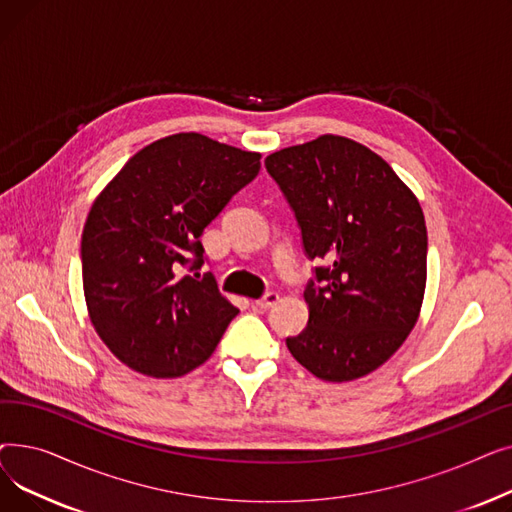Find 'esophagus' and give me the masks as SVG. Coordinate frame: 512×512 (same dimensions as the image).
Returning a JSON list of instances; mask_svg holds the SVG:
<instances>
[{
	"instance_id": "34e87169",
	"label": "esophagus",
	"mask_w": 512,
	"mask_h": 512,
	"mask_svg": "<svg viewBox=\"0 0 512 512\" xmlns=\"http://www.w3.org/2000/svg\"><path fill=\"white\" fill-rule=\"evenodd\" d=\"M278 301H280V294L278 292H265L261 299L255 301V307L261 309V311H267L270 307H274Z\"/></svg>"
}]
</instances>
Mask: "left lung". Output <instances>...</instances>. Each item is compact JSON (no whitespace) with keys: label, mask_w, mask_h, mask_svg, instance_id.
I'll return each mask as SVG.
<instances>
[{"label":"left lung","mask_w":512,"mask_h":512,"mask_svg":"<svg viewBox=\"0 0 512 512\" xmlns=\"http://www.w3.org/2000/svg\"><path fill=\"white\" fill-rule=\"evenodd\" d=\"M265 168L317 261L303 292L307 328L286 338L288 351L319 380L363 378L417 321L427 274L421 205L380 155L334 134L267 155Z\"/></svg>","instance_id":"1"}]
</instances>
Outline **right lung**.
Listing matches in <instances>:
<instances>
[{"label":"right lung","mask_w":512,"mask_h":512,"mask_svg":"<svg viewBox=\"0 0 512 512\" xmlns=\"http://www.w3.org/2000/svg\"><path fill=\"white\" fill-rule=\"evenodd\" d=\"M259 159L197 132L172 134L130 157L93 203L80 240L85 299L97 334L130 369L193 371L238 315L213 274H197L201 234L259 174Z\"/></svg>","instance_id":"right-lung-1"}]
</instances>
